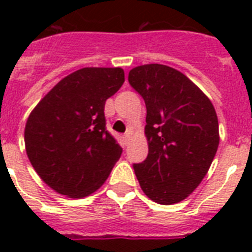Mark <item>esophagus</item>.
<instances>
[{
    "instance_id": "obj_1",
    "label": "esophagus",
    "mask_w": 252,
    "mask_h": 252,
    "mask_svg": "<svg viewBox=\"0 0 252 252\" xmlns=\"http://www.w3.org/2000/svg\"><path fill=\"white\" fill-rule=\"evenodd\" d=\"M124 142H126V144H128V142H129V140H130V132H126V134H124Z\"/></svg>"
}]
</instances>
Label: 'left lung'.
Instances as JSON below:
<instances>
[{
  "instance_id": "1",
  "label": "left lung",
  "mask_w": 252,
  "mask_h": 252,
  "mask_svg": "<svg viewBox=\"0 0 252 252\" xmlns=\"http://www.w3.org/2000/svg\"><path fill=\"white\" fill-rule=\"evenodd\" d=\"M128 81L146 106L149 153L133 163L138 183L156 203H179L201 183L219 148L215 107L183 73L166 65L133 68Z\"/></svg>"
}]
</instances>
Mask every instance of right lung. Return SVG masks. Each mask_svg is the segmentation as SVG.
Wrapping results in <instances>:
<instances>
[{"mask_svg": "<svg viewBox=\"0 0 252 252\" xmlns=\"http://www.w3.org/2000/svg\"><path fill=\"white\" fill-rule=\"evenodd\" d=\"M124 84L122 68H84L53 87L30 114L26 152L43 182L72 199L96 191L122 156L104 104Z\"/></svg>", "mask_w": 252, "mask_h": 252, "instance_id": "add662e5", "label": "right lung"}]
</instances>
